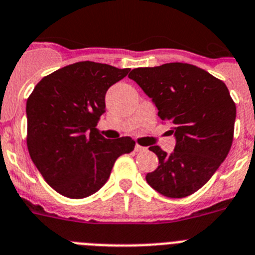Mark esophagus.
<instances>
[{"mask_svg": "<svg viewBox=\"0 0 255 255\" xmlns=\"http://www.w3.org/2000/svg\"><path fill=\"white\" fill-rule=\"evenodd\" d=\"M134 150L138 153H141V152H145L146 148L145 146H142V145H138V144H136V146H134Z\"/></svg>", "mask_w": 255, "mask_h": 255, "instance_id": "34e87169", "label": "esophagus"}]
</instances>
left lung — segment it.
I'll use <instances>...</instances> for the list:
<instances>
[{"label": "left lung", "mask_w": 255, "mask_h": 255, "mask_svg": "<svg viewBox=\"0 0 255 255\" xmlns=\"http://www.w3.org/2000/svg\"><path fill=\"white\" fill-rule=\"evenodd\" d=\"M128 77L153 99L160 119L170 124L169 132L177 138L171 154L149 146L158 157V167L146 174V182L167 198L191 195L210 181L231 150L236 103L227 85L186 63L136 68Z\"/></svg>", "instance_id": "obj_1"}]
</instances>
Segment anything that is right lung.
Masks as SVG:
<instances>
[{"mask_svg":"<svg viewBox=\"0 0 255 255\" xmlns=\"http://www.w3.org/2000/svg\"><path fill=\"white\" fill-rule=\"evenodd\" d=\"M129 73L107 64L80 61L39 81L27 98V148L51 187L72 199L92 195L109 179L118 157L134 140H107L97 128L111 85Z\"/></svg>","mask_w":255,"mask_h":255,"instance_id":"1","label":"right lung"}]
</instances>
